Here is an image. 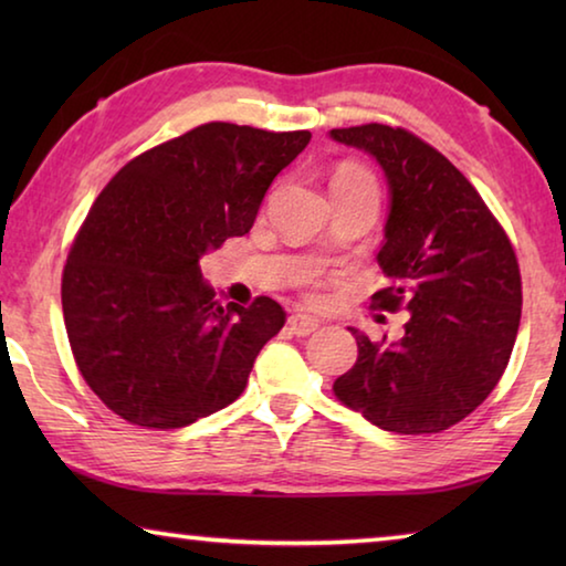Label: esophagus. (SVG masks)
Returning a JSON list of instances; mask_svg holds the SVG:
<instances>
[{
    "label": "esophagus",
    "mask_w": 566,
    "mask_h": 566,
    "mask_svg": "<svg viewBox=\"0 0 566 566\" xmlns=\"http://www.w3.org/2000/svg\"><path fill=\"white\" fill-rule=\"evenodd\" d=\"M286 324H290V332L294 334V337H306V334L317 332L322 327V322L310 317V314H292Z\"/></svg>",
    "instance_id": "obj_1"
}]
</instances>
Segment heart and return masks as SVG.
I'll list each match as a JSON object with an SVG mask.
<instances>
[{"mask_svg":"<svg viewBox=\"0 0 566 566\" xmlns=\"http://www.w3.org/2000/svg\"><path fill=\"white\" fill-rule=\"evenodd\" d=\"M361 185L375 187V181H371L369 171L359 165H342L332 177V187H361Z\"/></svg>","mask_w":566,"mask_h":566,"instance_id":"1","label":"heart"}]
</instances>
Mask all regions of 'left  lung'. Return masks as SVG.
<instances>
[{
    "label": "left lung",
    "mask_w": 566,
    "mask_h": 566,
    "mask_svg": "<svg viewBox=\"0 0 566 566\" xmlns=\"http://www.w3.org/2000/svg\"><path fill=\"white\" fill-rule=\"evenodd\" d=\"M385 171L389 214L377 262L379 310L405 306V337L359 347L334 395L387 432L434 434L482 405L504 375L522 317L514 249L479 191L444 155L387 124L332 129Z\"/></svg>",
    "instance_id": "left-lung-1"
}]
</instances>
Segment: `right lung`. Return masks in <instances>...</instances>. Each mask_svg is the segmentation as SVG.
<instances>
[{
	"label": "right lung",
	"mask_w": 566,
	"mask_h": 566,
	"mask_svg": "<svg viewBox=\"0 0 566 566\" xmlns=\"http://www.w3.org/2000/svg\"><path fill=\"white\" fill-rule=\"evenodd\" d=\"M310 139L209 122L134 157L102 189L66 256L62 312L76 367L114 415L179 429L242 395L286 314L270 296L214 302L199 260L252 229Z\"/></svg>",
	"instance_id": "right-lung-1"
}]
</instances>
